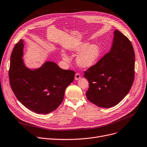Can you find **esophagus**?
<instances>
[{
  "mask_svg": "<svg viewBox=\"0 0 147 147\" xmlns=\"http://www.w3.org/2000/svg\"><path fill=\"white\" fill-rule=\"evenodd\" d=\"M80 78H81L80 74L79 73H77L75 74V80H79Z\"/></svg>",
  "mask_w": 147,
  "mask_h": 147,
  "instance_id": "34e87169",
  "label": "esophagus"
}]
</instances>
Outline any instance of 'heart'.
<instances>
[{
  "instance_id": "heart-1",
  "label": "heart",
  "mask_w": 147,
  "mask_h": 147,
  "mask_svg": "<svg viewBox=\"0 0 147 147\" xmlns=\"http://www.w3.org/2000/svg\"><path fill=\"white\" fill-rule=\"evenodd\" d=\"M88 43H82L74 49L76 52H80L76 58V64L82 68H88L93 65L99 58L101 50L96 45L93 44L88 46ZM62 57L65 60H68V57L64 52Z\"/></svg>"
}]
</instances>
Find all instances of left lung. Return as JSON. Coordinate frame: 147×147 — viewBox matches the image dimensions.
<instances>
[{
	"mask_svg": "<svg viewBox=\"0 0 147 147\" xmlns=\"http://www.w3.org/2000/svg\"><path fill=\"white\" fill-rule=\"evenodd\" d=\"M135 52L132 43L115 30L109 52L84 71L89 88V101L102 108L116 105L128 94L135 78Z\"/></svg>",
	"mask_w": 147,
	"mask_h": 147,
	"instance_id": "obj_1",
	"label": "left lung"
}]
</instances>
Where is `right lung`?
<instances>
[{
    "instance_id": "add662e5",
    "label": "right lung",
    "mask_w": 147,
    "mask_h": 147,
    "mask_svg": "<svg viewBox=\"0 0 147 147\" xmlns=\"http://www.w3.org/2000/svg\"><path fill=\"white\" fill-rule=\"evenodd\" d=\"M22 40L13 49L9 78L11 88L18 101L37 114H48L63 102L65 90L74 79L73 70L63 69L53 62H46L33 71L27 68L22 59Z\"/></svg>"
}]
</instances>
